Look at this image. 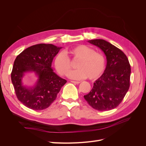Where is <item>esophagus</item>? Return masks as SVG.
Here are the masks:
<instances>
[{"mask_svg": "<svg viewBox=\"0 0 146 146\" xmlns=\"http://www.w3.org/2000/svg\"><path fill=\"white\" fill-rule=\"evenodd\" d=\"M70 82H72V83H74V84H79V83H80V82H77V81H72V80H71Z\"/></svg>", "mask_w": 146, "mask_h": 146, "instance_id": "obj_1", "label": "esophagus"}]
</instances>
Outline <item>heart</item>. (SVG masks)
<instances>
[{
    "mask_svg": "<svg viewBox=\"0 0 146 146\" xmlns=\"http://www.w3.org/2000/svg\"><path fill=\"white\" fill-rule=\"evenodd\" d=\"M57 54L54 61V67L59 74L66 76L71 70V63L69 58L78 60L76 67L78 69L68 74L72 79H80L88 77L90 80L99 78L105 68V59L104 55L92 48L85 45L75 46L64 52ZM69 58L68 59V58Z\"/></svg>",
    "mask_w": 146,
    "mask_h": 146,
    "instance_id": "obj_1",
    "label": "heart"
}]
</instances>
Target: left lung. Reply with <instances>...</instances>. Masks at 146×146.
<instances>
[{"instance_id":"obj_1","label":"left lung","mask_w":146,"mask_h":146,"mask_svg":"<svg viewBox=\"0 0 146 146\" xmlns=\"http://www.w3.org/2000/svg\"><path fill=\"white\" fill-rule=\"evenodd\" d=\"M88 41L104 52L107 62L104 74L84 98L95 110L108 111L121 103L129 89L130 65L124 53L109 42L102 39Z\"/></svg>"}]
</instances>
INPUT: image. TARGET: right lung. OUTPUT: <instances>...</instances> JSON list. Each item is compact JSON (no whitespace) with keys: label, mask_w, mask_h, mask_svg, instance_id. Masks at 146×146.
<instances>
[{"label":"right lung","mask_w":146,"mask_h":146,"mask_svg":"<svg viewBox=\"0 0 146 146\" xmlns=\"http://www.w3.org/2000/svg\"><path fill=\"white\" fill-rule=\"evenodd\" d=\"M61 48L51 44H39L27 48L17 56L11 74V82L17 98L25 107L34 110L48 108L67 82L52 68L53 59ZM27 72H34L38 77L33 87L23 83L24 75Z\"/></svg>","instance_id":"1"}]
</instances>
